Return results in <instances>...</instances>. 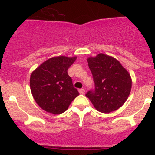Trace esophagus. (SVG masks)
I'll return each instance as SVG.
<instances>
[{"label": "esophagus", "mask_w": 155, "mask_h": 155, "mask_svg": "<svg viewBox=\"0 0 155 155\" xmlns=\"http://www.w3.org/2000/svg\"><path fill=\"white\" fill-rule=\"evenodd\" d=\"M79 93L81 94H85V89H84V88H81V89H79Z\"/></svg>", "instance_id": "34e87169"}]
</instances>
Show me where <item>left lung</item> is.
I'll return each mask as SVG.
<instances>
[{
	"label": "left lung",
	"instance_id": "left-lung-1",
	"mask_svg": "<svg viewBox=\"0 0 155 155\" xmlns=\"http://www.w3.org/2000/svg\"><path fill=\"white\" fill-rule=\"evenodd\" d=\"M94 87L85 96L97 111L109 113L125 103L131 90L132 81L128 72L114 58L99 54L87 59Z\"/></svg>",
	"mask_w": 155,
	"mask_h": 155
}]
</instances>
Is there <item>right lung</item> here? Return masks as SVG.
<instances>
[{"instance_id": "1", "label": "right lung", "mask_w": 155, "mask_h": 155, "mask_svg": "<svg viewBox=\"0 0 155 155\" xmlns=\"http://www.w3.org/2000/svg\"><path fill=\"white\" fill-rule=\"evenodd\" d=\"M76 57L51 58L32 73L30 86L34 100L43 110L58 115L68 109L79 93L73 87L68 70Z\"/></svg>"}]
</instances>
